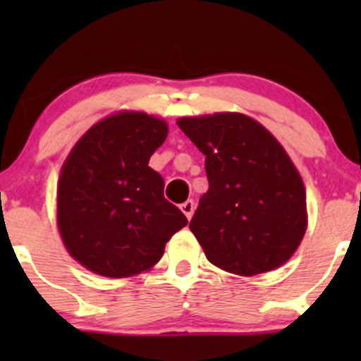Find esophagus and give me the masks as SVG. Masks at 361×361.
<instances>
[{
    "mask_svg": "<svg viewBox=\"0 0 361 361\" xmlns=\"http://www.w3.org/2000/svg\"><path fill=\"white\" fill-rule=\"evenodd\" d=\"M181 212L186 215V219H192V215L195 212V202L193 200H186L185 204L180 205Z\"/></svg>",
    "mask_w": 361,
    "mask_h": 361,
    "instance_id": "1",
    "label": "esophagus"
}]
</instances>
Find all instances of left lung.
Instances as JSON below:
<instances>
[{
  "instance_id": "1",
  "label": "left lung",
  "mask_w": 361,
  "mask_h": 361,
  "mask_svg": "<svg viewBox=\"0 0 361 361\" xmlns=\"http://www.w3.org/2000/svg\"><path fill=\"white\" fill-rule=\"evenodd\" d=\"M176 123L205 154L209 190L190 229L207 259L243 276L281 267L307 229L304 183L281 144L243 114Z\"/></svg>"
}]
</instances>
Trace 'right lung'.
I'll return each instance as SVG.
<instances>
[{"mask_svg": "<svg viewBox=\"0 0 361 361\" xmlns=\"http://www.w3.org/2000/svg\"><path fill=\"white\" fill-rule=\"evenodd\" d=\"M166 135L164 120L118 111L94 123L62 164L57 226L66 250L90 271L109 279L146 271L188 224L149 166Z\"/></svg>", "mask_w": 361, "mask_h": 361, "instance_id": "obj_1", "label": "right lung"}]
</instances>
